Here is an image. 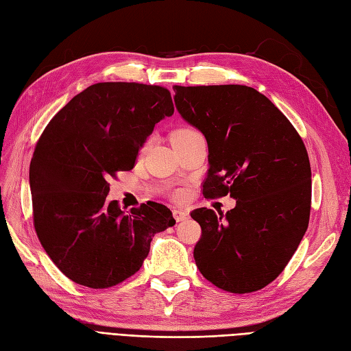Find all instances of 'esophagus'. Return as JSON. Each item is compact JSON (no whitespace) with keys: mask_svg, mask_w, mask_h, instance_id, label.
I'll use <instances>...</instances> for the list:
<instances>
[{"mask_svg":"<svg viewBox=\"0 0 351 351\" xmlns=\"http://www.w3.org/2000/svg\"><path fill=\"white\" fill-rule=\"evenodd\" d=\"M173 215H174L177 222H184V221L189 219V212H186V210H178V209H176V210L173 212Z\"/></svg>","mask_w":351,"mask_h":351,"instance_id":"34e87169","label":"esophagus"}]
</instances>
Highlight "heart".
<instances>
[{"label": "heart", "mask_w": 351, "mask_h": 351, "mask_svg": "<svg viewBox=\"0 0 351 351\" xmlns=\"http://www.w3.org/2000/svg\"><path fill=\"white\" fill-rule=\"evenodd\" d=\"M197 135H200L197 130H195V129H191V128H181V129H177L174 134H173V142H177V141H184V139H189V138H193V136H197ZM149 143H151V139H148L147 142H145V145H143V148H142V151H145L147 149L148 147H149Z\"/></svg>", "instance_id": "1"}]
</instances>
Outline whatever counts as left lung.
Returning a JSON list of instances; mask_svg holds the SVG:
<instances>
[{"label":"left lung","instance_id":"1","mask_svg":"<svg viewBox=\"0 0 351 351\" xmlns=\"http://www.w3.org/2000/svg\"><path fill=\"white\" fill-rule=\"evenodd\" d=\"M174 103L208 142L204 197L229 195L235 208L190 215L202 228L199 271L232 293L256 292L279 276L304 238L311 165L296 129L264 94L247 86H174Z\"/></svg>","mask_w":351,"mask_h":351}]
</instances>
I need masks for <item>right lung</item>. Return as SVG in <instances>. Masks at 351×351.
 <instances>
[{
	"instance_id": "obj_1",
	"label": "right lung",
	"mask_w": 351,
	"mask_h": 351,
	"mask_svg": "<svg viewBox=\"0 0 351 351\" xmlns=\"http://www.w3.org/2000/svg\"><path fill=\"white\" fill-rule=\"evenodd\" d=\"M171 94L138 82H99L77 94L46 126L30 162L36 234L68 279L106 289L135 274L152 237L176 225L171 210L148 202L125 212L107 200V180L134 168Z\"/></svg>"
}]
</instances>
